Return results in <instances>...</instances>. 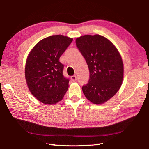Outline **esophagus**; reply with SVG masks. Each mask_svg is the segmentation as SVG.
Wrapping results in <instances>:
<instances>
[{
	"label": "esophagus",
	"mask_w": 149,
	"mask_h": 149,
	"mask_svg": "<svg viewBox=\"0 0 149 149\" xmlns=\"http://www.w3.org/2000/svg\"><path fill=\"white\" fill-rule=\"evenodd\" d=\"M71 80L73 81H76V80H77V77H76V76L74 74V75H73V76H72L71 77Z\"/></svg>",
	"instance_id": "1"
}]
</instances>
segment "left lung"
<instances>
[{
  "instance_id": "1",
  "label": "left lung",
  "mask_w": 149,
  "mask_h": 149,
  "mask_svg": "<svg viewBox=\"0 0 149 149\" xmlns=\"http://www.w3.org/2000/svg\"><path fill=\"white\" fill-rule=\"evenodd\" d=\"M76 45L89 70L88 83L82 87L84 96L96 104L106 102L123 83L124 66L120 55L109 40L100 35L77 38Z\"/></svg>"
}]
</instances>
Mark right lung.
<instances>
[{"label":"right lung","instance_id":"add662e5","mask_svg":"<svg viewBox=\"0 0 149 149\" xmlns=\"http://www.w3.org/2000/svg\"><path fill=\"white\" fill-rule=\"evenodd\" d=\"M72 41L66 36L52 35L36 44L29 53L26 81L31 93L40 102L55 104L66 94L70 79L63 74L64 65L60 58Z\"/></svg>","mask_w":149,"mask_h":149}]
</instances>
